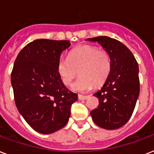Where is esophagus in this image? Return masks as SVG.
<instances>
[{"instance_id": "34e87169", "label": "esophagus", "mask_w": 154, "mask_h": 154, "mask_svg": "<svg viewBox=\"0 0 154 154\" xmlns=\"http://www.w3.org/2000/svg\"><path fill=\"white\" fill-rule=\"evenodd\" d=\"M87 98H88V96H84V95H81V94L78 95V99L79 100H85Z\"/></svg>"}]
</instances>
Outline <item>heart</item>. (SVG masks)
<instances>
[{
  "instance_id": "b5f03b06",
  "label": "heart",
  "mask_w": 154,
  "mask_h": 154,
  "mask_svg": "<svg viewBox=\"0 0 154 154\" xmlns=\"http://www.w3.org/2000/svg\"><path fill=\"white\" fill-rule=\"evenodd\" d=\"M111 69V59L107 51L96 46L85 45L70 52L69 57L60 58L57 72L61 82L69 85L72 80L80 77L72 85L75 92L85 93L100 86L106 81Z\"/></svg>"
}]
</instances>
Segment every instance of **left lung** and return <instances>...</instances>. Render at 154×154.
I'll list each match as a JSON object with an SVG mask.
<instances>
[{"mask_svg": "<svg viewBox=\"0 0 154 154\" xmlns=\"http://www.w3.org/2000/svg\"><path fill=\"white\" fill-rule=\"evenodd\" d=\"M97 42L111 59V69L102 88L94 94L99 100L90 114L94 123L105 129H117L131 117L140 93L138 64L132 52L111 37L88 38Z\"/></svg>", "mask_w": 154, "mask_h": 154, "instance_id": "8db88e82", "label": "left lung"}]
</instances>
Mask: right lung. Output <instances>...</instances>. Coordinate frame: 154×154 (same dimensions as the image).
I'll list each match as a JSON object with an SVG mask.
<instances>
[{
    "label": "right lung",
    "mask_w": 154,
    "mask_h": 154,
    "mask_svg": "<svg viewBox=\"0 0 154 154\" xmlns=\"http://www.w3.org/2000/svg\"><path fill=\"white\" fill-rule=\"evenodd\" d=\"M69 41L37 39L23 48L16 58L11 82L18 111L32 129L49 134L65 126L77 100L63 84L57 64Z\"/></svg>",
    "instance_id": "add662e5"
}]
</instances>
